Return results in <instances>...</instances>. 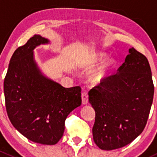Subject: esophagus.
Returning a JSON list of instances; mask_svg holds the SVG:
<instances>
[{
  "mask_svg": "<svg viewBox=\"0 0 157 157\" xmlns=\"http://www.w3.org/2000/svg\"><path fill=\"white\" fill-rule=\"evenodd\" d=\"M81 98H82V103L83 105H86V104L88 103V94L86 93V92H83L82 93L81 95Z\"/></svg>",
  "mask_w": 157,
  "mask_h": 157,
  "instance_id": "esophagus-1",
  "label": "esophagus"
}]
</instances>
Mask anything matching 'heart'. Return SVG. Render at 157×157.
<instances>
[{
  "label": "heart",
  "mask_w": 157,
  "mask_h": 157,
  "mask_svg": "<svg viewBox=\"0 0 157 157\" xmlns=\"http://www.w3.org/2000/svg\"><path fill=\"white\" fill-rule=\"evenodd\" d=\"M106 54L104 52L97 53L93 59V63H99L106 58ZM116 61L114 58H109L100 64L99 67L93 71L89 77V80L93 85H99L104 83L109 77L112 71L116 66Z\"/></svg>",
  "instance_id": "b5f03b06"
}]
</instances>
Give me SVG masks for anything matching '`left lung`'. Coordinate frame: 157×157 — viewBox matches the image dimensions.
Instances as JSON below:
<instances>
[{"instance_id":"8db88e82","label":"left lung","mask_w":157,"mask_h":157,"mask_svg":"<svg viewBox=\"0 0 157 157\" xmlns=\"http://www.w3.org/2000/svg\"><path fill=\"white\" fill-rule=\"evenodd\" d=\"M118 73L89 92L96 112L93 140L102 150L123 147L138 137L146 126L154 86L147 58L129 48Z\"/></svg>"}]
</instances>
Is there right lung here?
I'll list each match as a JSON object with an SVG mask.
<instances>
[{
    "instance_id": "1",
    "label": "right lung",
    "mask_w": 157,
    "mask_h": 157,
    "mask_svg": "<svg viewBox=\"0 0 157 157\" xmlns=\"http://www.w3.org/2000/svg\"><path fill=\"white\" fill-rule=\"evenodd\" d=\"M50 41L35 35L13 54L4 83L9 119L24 137L41 144H56L67 115L81 105V88H65L44 75L34 49Z\"/></svg>"
}]
</instances>
